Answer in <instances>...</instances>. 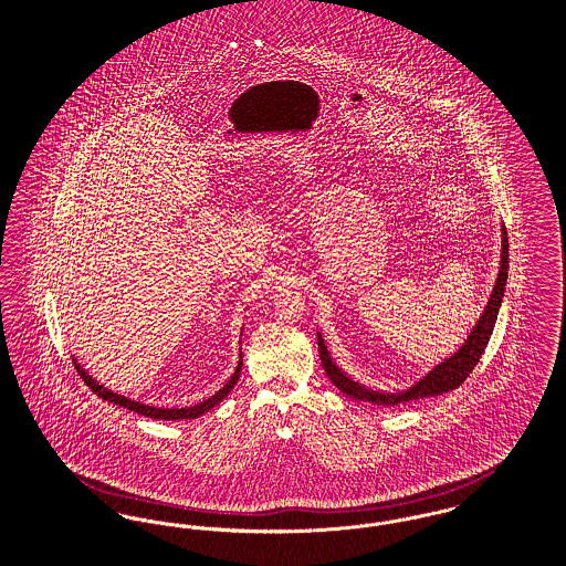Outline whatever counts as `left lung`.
I'll list each match as a JSON object with an SVG mask.
<instances>
[{
    "label": "left lung",
    "instance_id": "1",
    "mask_svg": "<svg viewBox=\"0 0 566 566\" xmlns=\"http://www.w3.org/2000/svg\"><path fill=\"white\" fill-rule=\"evenodd\" d=\"M506 273H509V239H506V229L502 227L499 277H496L494 291L490 295V301H488L481 318L472 327V332H470L468 339L462 344V348L458 353H453V357H449L442 364L433 367L430 374H426L410 389L398 391V394H382V391H371V389H366L364 385L355 382L353 378H348L339 367L333 364L329 350L325 346V339L318 333L321 364L325 367L329 380L342 394H346L348 398L357 399V401H367V403H374V406H398V403H406V401H412V399L433 398V396H442L447 391L458 389L465 378L470 376V371L474 369V366L479 364V359L485 353V346H488V342L492 337L496 318H499L500 303H502V297H504Z\"/></svg>",
    "mask_w": 566,
    "mask_h": 566
}]
</instances>
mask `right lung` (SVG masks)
I'll use <instances>...</instances> for the list:
<instances>
[{
	"label": "right lung",
	"instance_id": "1",
	"mask_svg": "<svg viewBox=\"0 0 566 566\" xmlns=\"http://www.w3.org/2000/svg\"><path fill=\"white\" fill-rule=\"evenodd\" d=\"M241 364H243V359L239 357V364H237L233 376L229 378V382H227L220 391H216L211 398L205 399V401H200V403H195V406H190V408H156V406H147V403H140V401H134V399L117 396V394H113V391H108V389H104L102 385H98V382H96L83 367L78 366L76 361H74V367H76V371L81 374V378L85 380V385H87L98 398L113 401V403H117V406H124V408H128V410H133V412H138V415H143V417L165 419V421H177V419H197L200 415H205L207 410H211L216 403H220L222 399L227 398V396L231 394V389L237 385V380H239Z\"/></svg>",
	"mask_w": 566,
	"mask_h": 566
}]
</instances>
